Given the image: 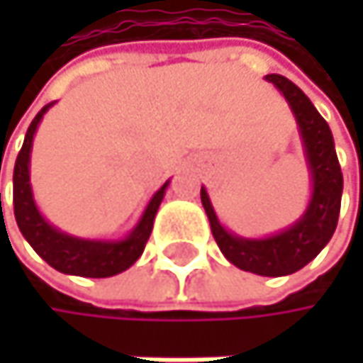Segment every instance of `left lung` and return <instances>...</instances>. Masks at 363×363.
I'll use <instances>...</instances> for the list:
<instances>
[{
	"label": "left lung",
	"mask_w": 363,
	"mask_h": 363,
	"mask_svg": "<svg viewBox=\"0 0 363 363\" xmlns=\"http://www.w3.org/2000/svg\"><path fill=\"white\" fill-rule=\"evenodd\" d=\"M267 82H271L284 94L298 123L307 168L311 172V201L305 214L281 233L262 240H248L229 233L220 225L203 186L201 203L208 214L212 235L229 262L256 275L279 277L303 269L330 242L340 212L342 172L334 151L330 125L313 107V103L305 96V92L277 73L267 75Z\"/></svg>",
	"instance_id": "obj_1"
}]
</instances>
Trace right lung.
<instances>
[{"mask_svg":"<svg viewBox=\"0 0 363 363\" xmlns=\"http://www.w3.org/2000/svg\"><path fill=\"white\" fill-rule=\"evenodd\" d=\"M54 103L45 105L31 121L23 149L14 164V216L18 223V229L23 238L31 244L50 267H54L60 273L69 275H82V277H111L125 269H130L145 250L153 220L157 214V208L166 195V189L170 181L164 182V186L151 197L149 206L145 208L138 225L130 231L128 238L117 242H105V240H82L67 235L52 227L41 212L37 210L33 191H31V177H29V162H31V147L35 136L37 125L43 117V113L50 109Z\"/></svg>","mask_w":363,"mask_h":363,"instance_id":"obj_1","label":"right lung"}]
</instances>
